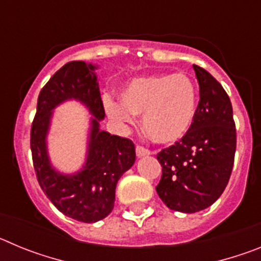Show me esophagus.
<instances>
[{
	"mask_svg": "<svg viewBox=\"0 0 261 261\" xmlns=\"http://www.w3.org/2000/svg\"><path fill=\"white\" fill-rule=\"evenodd\" d=\"M136 154H137L138 158H142V156L150 155V151L147 150V149H145V147H142V146H137V147H136Z\"/></svg>",
	"mask_w": 261,
	"mask_h": 261,
	"instance_id": "obj_1",
	"label": "esophagus"
}]
</instances>
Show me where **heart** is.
Masks as SVG:
<instances>
[{"mask_svg": "<svg viewBox=\"0 0 261 261\" xmlns=\"http://www.w3.org/2000/svg\"><path fill=\"white\" fill-rule=\"evenodd\" d=\"M108 117L120 126L135 124L142 115V128L151 141L172 145L181 141L195 123L199 95L184 74H154L133 78L120 91V100L103 99Z\"/></svg>", "mask_w": 261, "mask_h": 261, "instance_id": "heart-1", "label": "heart"}]
</instances>
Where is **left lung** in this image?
<instances>
[{"label": "left lung", "instance_id": "8db88e82", "mask_svg": "<svg viewBox=\"0 0 261 261\" xmlns=\"http://www.w3.org/2000/svg\"><path fill=\"white\" fill-rule=\"evenodd\" d=\"M200 102L190 133L156 155L162 177L156 193L166 206L196 213L211 206L229 183L237 132L229 95L211 73L193 65Z\"/></svg>", "mask_w": 261, "mask_h": 261}]
</instances>
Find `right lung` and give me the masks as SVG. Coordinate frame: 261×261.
Here are the masks:
<instances>
[{"mask_svg":"<svg viewBox=\"0 0 261 261\" xmlns=\"http://www.w3.org/2000/svg\"><path fill=\"white\" fill-rule=\"evenodd\" d=\"M96 69L91 62L71 61L57 70L39 94L31 129L32 161L41 190L61 213L86 223L98 222L112 212L117 181L136 161L130 140L100 129L106 114ZM70 100L81 102L92 117L85 162L69 174L53 166L47 135L54 110Z\"/></svg>","mask_w":261,"mask_h":261,"instance_id":"1","label":"right lung"}]
</instances>
